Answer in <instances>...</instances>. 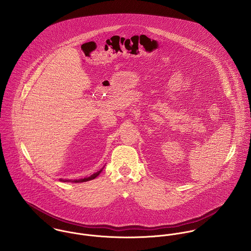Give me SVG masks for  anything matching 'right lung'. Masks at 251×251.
<instances>
[{
    "label": "right lung",
    "mask_w": 251,
    "mask_h": 251,
    "mask_svg": "<svg viewBox=\"0 0 251 251\" xmlns=\"http://www.w3.org/2000/svg\"><path fill=\"white\" fill-rule=\"evenodd\" d=\"M103 168H104V166L100 170V171H98V172H96V173H94L93 175H91L90 177H86V178H84V179H61L60 180L61 181H65V182H84V181H88V180H91V179H96L101 172H102V170H103Z\"/></svg>",
    "instance_id": "1"
}]
</instances>
